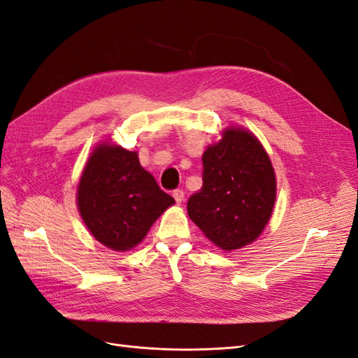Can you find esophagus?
Masks as SVG:
<instances>
[{"instance_id": "1", "label": "esophagus", "mask_w": 358, "mask_h": 358, "mask_svg": "<svg viewBox=\"0 0 358 358\" xmlns=\"http://www.w3.org/2000/svg\"><path fill=\"white\" fill-rule=\"evenodd\" d=\"M173 197H175V200H176V203H182L183 201V199H185V192H183V189H175L173 191Z\"/></svg>"}]
</instances>
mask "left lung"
Instances as JSON below:
<instances>
[{
    "instance_id": "obj_1",
    "label": "left lung",
    "mask_w": 358,
    "mask_h": 358,
    "mask_svg": "<svg viewBox=\"0 0 358 358\" xmlns=\"http://www.w3.org/2000/svg\"><path fill=\"white\" fill-rule=\"evenodd\" d=\"M276 199L272 162L255 136L230 128L203 154V187L188 199V215L224 251L254 242Z\"/></svg>"
}]
</instances>
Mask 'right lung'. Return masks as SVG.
<instances>
[{"label": "right lung", "mask_w": 358, "mask_h": 358, "mask_svg": "<svg viewBox=\"0 0 358 358\" xmlns=\"http://www.w3.org/2000/svg\"><path fill=\"white\" fill-rule=\"evenodd\" d=\"M175 199L138 162L137 152L100 145L88 159L78 188V206L92 236L113 251L143 241Z\"/></svg>", "instance_id": "right-lung-1"}]
</instances>
